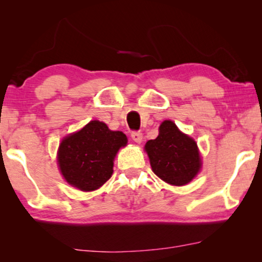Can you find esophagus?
Segmentation results:
<instances>
[{"label":"esophagus","instance_id":"34e87169","mask_svg":"<svg viewBox=\"0 0 262 262\" xmlns=\"http://www.w3.org/2000/svg\"><path fill=\"white\" fill-rule=\"evenodd\" d=\"M131 138L134 139V141H135L136 143H141L142 139H143L142 132H141V131H134V132H132V134H131Z\"/></svg>","mask_w":262,"mask_h":262}]
</instances>
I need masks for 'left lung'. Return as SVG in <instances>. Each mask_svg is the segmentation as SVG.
<instances>
[{"mask_svg": "<svg viewBox=\"0 0 262 262\" xmlns=\"http://www.w3.org/2000/svg\"><path fill=\"white\" fill-rule=\"evenodd\" d=\"M145 151L154 173L174 186L188 184L202 166L196 143L170 120L161 124L159 136L146 142Z\"/></svg>", "mask_w": 262, "mask_h": 262, "instance_id": "1", "label": "left lung"}]
</instances>
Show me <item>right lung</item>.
I'll return each instance as SVG.
<instances>
[{
	"instance_id": "1",
	"label": "right lung",
	"mask_w": 262,
	"mask_h": 262,
	"mask_svg": "<svg viewBox=\"0 0 262 262\" xmlns=\"http://www.w3.org/2000/svg\"><path fill=\"white\" fill-rule=\"evenodd\" d=\"M126 143L123 132L111 131L105 123L93 120L60 143L59 169L74 187L94 191L111 178L114 156Z\"/></svg>"
}]
</instances>
